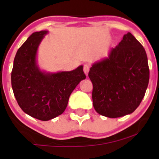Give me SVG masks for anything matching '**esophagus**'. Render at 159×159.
Returning a JSON list of instances; mask_svg holds the SVG:
<instances>
[{"label":"esophagus","instance_id":"esophagus-1","mask_svg":"<svg viewBox=\"0 0 159 159\" xmlns=\"http://www.w3.org/2000/svg\"><path fill=\"white\" fill-rule=\"evenodd\" d=\"M89 70H90V66H89L88 64H85L84 66V72L86 75H88Z\"/></svg>","mask_w":159,"mask_h":159}]
</instances>
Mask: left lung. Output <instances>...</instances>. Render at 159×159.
I'll return each instance as SVG.
<instances>
[{"label": "left lung", "mask_w": 159, "mask_h": 159, "mask_svg": "<svg viewBox=\"0 0 159 159\" xmlns=\"http://www.w3.org/2000/svg\"><path fill=\"white\" fill-rule=\"evenodd\" d=\"M88 76L93 86V103L98 114L110 118L132 114L148 87L145 49L129 32L107 57L93 64Z\"/></svg>", "instance_id": "1"}]
</instances>
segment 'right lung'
<instances>
[{
    "label": "right lung",
    "mask_w": 159,
    "mask_h": 159,
    "mask_svg": "<svg viewBox=\"0 0 159 159\" xmlns=\"http://www.w3.org/2000/svg\"><path fill=\"white\" fill-rule=\"evenodd\" d=\"M47 30L35 32L19 48L13 62L11 83L24 112L43 121L62 114L76 86L86 78L83 66L70 72L48 73L36 64L38 47Z\"/></svg>",
    "instance_id": "1"
}]
</instances>
